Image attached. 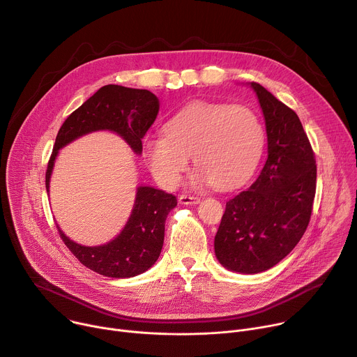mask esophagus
Returning <instances> with one entry per match:
<instances>
[{
  "label": "esophagus",
  "instance_id": "esophagus-1",
  "mask_svg": "<svg viewBox=\"0 0 357 357\" xmlns=\"http://www.w3.org/2000/svg\"><path fill=\"white\" fill-rule=\"evenodd\" d=\"M199 197L197 196H190V195H181L179 196V202L182 205H197L199 203Z\"/></svg>",
  "mask_w": 357,
  "mask_h": 357
}]
</instances>
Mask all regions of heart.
Here are the masks:
<instances>
[{
  "mask_svg": "<svg viewBox=\"0 0 357 357\" xmlns=\"http://www.w3.org/2000/svg\"><path fill=\"white\" fill-rule=\"evenodd\" d=\"M164 132L146 142V161L165 188L179 183L189 157L197 168V182L236 188L256 169L264 146V128L256 113L225 103L192 101L167 121Z\"/></svg>",
  "mask_w": 357,
  "mask_h": 357,
  "instance_id": "1",
  "label": "heart"
}]
</instances>
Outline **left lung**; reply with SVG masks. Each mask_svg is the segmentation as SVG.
Instances as JSON below:
<instances>
[{
  "instance_id": "obj_1",
  "label": "left lung",
  "mask_w": 357,
  "mask_h": 357,
  "mask_svg": "<svg viewBox=\"0 0 357 357\" xmlns=\"http://www.w3.org/2000/svg\"><path fill=\"white\" fill-rule=\"evenodd\" d=\"M250 84L264 114L268 157L257 181L226 203L215 252L227 270L257 274L285 259L307 230L317 164L296 113L261 84Z\"/></svg>"
}]
</instances>
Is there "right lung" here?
<instances>
[{"instance_id":"right-lung-1","label":"right lung","mask_w":357,"mask_h":357,"mask_svg":"<svg viewBox=\"0 0 357 357\" xmlns=\"http://www.w3.org/2000/svg\"><path fill=\"white\" fill-rule=\"evenodd\" d=\"M160 112V100L154 93L107 84L98 89L62 124L52 155L49 158L45 183L49 181L61 148L76 138L100 130L117 132L132 148L142 152L145 132L154 124ZM172 193L152 186H138L132 212L121 233L112 241L86 247L72 241L58 227L61 238L73 256L94 273L112 278H130L142 274L158 260L165 234L168 213L176 206Z\"/></svg>"}]
</instances>
